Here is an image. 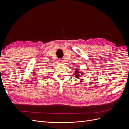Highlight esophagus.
<instances>
[{
  "label": "esophagus",
  "mask_w": 129,
  "mask_h": 129,
  "mask_svg": "<svg viewBox=\"0 0 129 129\" xmlns=\"http://www.w3.org/2000/svg\"><path fill=\"white\" fill-rule=\"evenodd\" d=\"M58 62H59V63H63V60L60 59L59 60H58Z\"/></svg>",
  "instance_id": "1"
}]
</instances>
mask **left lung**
Returning a JSON list of instances; mask_svg holds the SVG:
<instances>
[{
	"instance_id": "left-lung-1",
	"label": "left lung",
	"mask_w": 129,
	"mask_h": 129,
	"mask_svg": "<svg viewBox=\"0 0 129 129\" xmlns=\"http://www.w3.org/2000/svg\"><path fill=\"white\" fill-rule=\"evenodd\" d=\"M75 77H76L77 79H79V77H80V76L83 75V74H84V73L82 72L81 70L79 69V68L78 69L77 68L75 69ZM82 77V76H81Z\"/></svg>"
}]
</instances>
